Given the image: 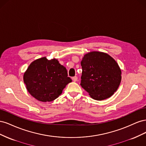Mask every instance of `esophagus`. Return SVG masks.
<instances>
[{
	"label": "esophagus",
	"mask_w": 146,
	"mask_h": 146,
	"mask_svg": "<svg viewBox=\"0 0 146 146\" xmlns=\"http://www.w3.org/2000/svg\"><path fill=\"white\" fill-rule=\"evenodd\" d=\"M72 80L74 82H76L77 80V76H75V77H72Z\"/></svg>",
	"instance_id": "obj_1"
}]
</instances>
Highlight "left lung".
Here are the masks:
<instances>
[{"label": "left lung", "mask_w": 146, "mask_h": 146, "mask_svg": "<svg viewBox=\"0 0 146 146\" xmlns=\"http://www.w3.org/2000/svg\"><path fill=\"white\" fill-rule=\"evenodd\" d=\"M80 85L91 98L102 100L110 98L121 82V70L113 58L104 52L92 51L81 61Z\"/></svg>", "instance_id": "8db88e82"}]
</instances>
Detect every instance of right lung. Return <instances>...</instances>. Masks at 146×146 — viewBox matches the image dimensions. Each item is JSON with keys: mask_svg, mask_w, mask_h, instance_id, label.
<instances>
[{"mask_svg": "<svg viewBox=\"0 0 146 146\" xmlns=\"http://www.w3.org/2000/svg\"><path fill=\"white\" fill-rule=\"evenodd\" d=\"M24 82L29 93L39 101L56 99L66 86L72 82L67 69L55 58L46 57L33 61L24 74Z\"/></svg>", "mask_w": 146, "mask_h": 146, "instance_id": "obj_1", "label": "right lung"}]
</instances>
